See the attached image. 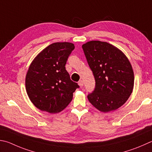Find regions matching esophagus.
Here are the masks:
<instances>
[{
    "mask_svg": "<svg viewBox=\"0 0 152 152\" xmlns=\"http://www.w3.org/2000/svg\"><path fill=\"white\" fill-rule=\"evenodd\" d=\"M78 84L81 87H82V86H83V85H84V81L83 80H80L78 82Z\"/></svg>",
    "mask_w": 152,
    "mask_h": 152,
    "instance_id": "esophagus-1",
    "label": "esophagus"
}]
</instances>
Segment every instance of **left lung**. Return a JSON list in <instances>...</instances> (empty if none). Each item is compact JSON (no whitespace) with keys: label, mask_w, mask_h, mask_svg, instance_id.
I'll list each match as a JSON object with an SVG mask.
<instances>
[{"label":"left lung","mask_w":152,"mask_h":152,"mask_svg":"<svg viewBox=\"0 0 152 152\" xmlns=\"http://www.w3.org/2000/svg\"><path fill=\"white\" fill-rule=\"evenodd\" d=\"M82 49L96 82L88 100L103 112L119 108L134 88V71L128 58L114 46L99 40L84 44Z\"/></svg>","instance_id":"left-lung-1"}]
</instances>
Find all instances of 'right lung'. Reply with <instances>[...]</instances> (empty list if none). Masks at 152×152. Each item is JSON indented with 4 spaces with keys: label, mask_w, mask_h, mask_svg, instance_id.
Here are the masks:
<instances>
[{
    "label": "right lung",
    "mask_w": 152,
    "mask_h": 152,
    "mask_svg": "<svg viewBox=\"0 0 152 152\" xmlns=\"http://www.w3.org/2000/svg\"><path fill=\"white\" fill-rule=\"evenodd\" d=\"M70 42H55L40 52L30 65L25 85L33 104L52 114L61 112L80 86L71 80L65 65L74 49Z\"/></svg>",
    "instance_id": "right-lung-1"
}]
</instances>
